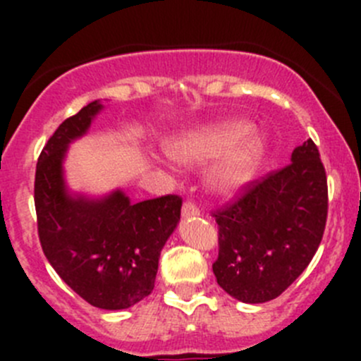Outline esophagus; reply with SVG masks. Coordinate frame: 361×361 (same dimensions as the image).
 Instances as JSON below:
<instances>
[{
	"mask_svg": "<svg viewBox=\"0 0 361 361\" xmlns=\"http://www.w3.org/2000/svg\"><path fill=\"white\" fill-rule=\"evenodd\" d=\"M181 216H183V218L199 216V209L192 202H185L183 207H181Z\"/></svg>",
	"mask_w": 361,
	"mask_h": 361,
	"instance_id": "esophagus-1",
	"label": "esophagus"
}]
</instances>
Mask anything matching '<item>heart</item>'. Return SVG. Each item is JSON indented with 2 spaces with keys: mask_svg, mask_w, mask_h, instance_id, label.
<instances>
[{
  "mask_svg": "<svg viewBox=\"0 0 361 361\" xmlns=\"http://www.w3.org/2000/svg\"><path fill=\"white\" fill-rule=\"evenodd\" d=\"M269 152V136L245 118L207 123L185 134L169 147V155L183 166L213 164L207 174L211 192L231 197L257 178Z\"/></svg>",
  "mask_w": 361,
  "mask_h": 361,
  "instance_id": "heart-1",
  "label": "heart"
}]
</instances>
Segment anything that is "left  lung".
I'll return each instance as SVG.
<instances>
[{
	"label": "left lung",
	"instance_id": "8db88e82",
	"mask_svg": "<svg viewBox=\"0 0 361 361\" xmlns=\"http://www.w3.org/2000/svg\"><path fill=\"white\" fill-rule=\"evenodd\" d=\"M326 209L325 167L307 140L292 152V164L214 214L220 234L213 264L218 285L245 304L279 297L314 257Z\"/></svg>",
	"mask_w": 361,
	"mask_h": 361
}]
</instances>
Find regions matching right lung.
<instances>
[{"label":"right lung","mask_w":361,"mask_h":361,"mask_svg":"<svg viewBox=\"0 0 361 361\" xmlns=\"http://www.w3.org/2000/svg\"><path fill=\"white\" fill-rule=\"evenodd\" d=\"M104 110L101 99L64 120L36 164L35 206L43 253L64 283L90 305L129 309L152 293L160 251L178 227L176 195L134 204L122 188L90 195L69 188V147Z\"/></svg>","instance_id":"1"}]
</instances>
